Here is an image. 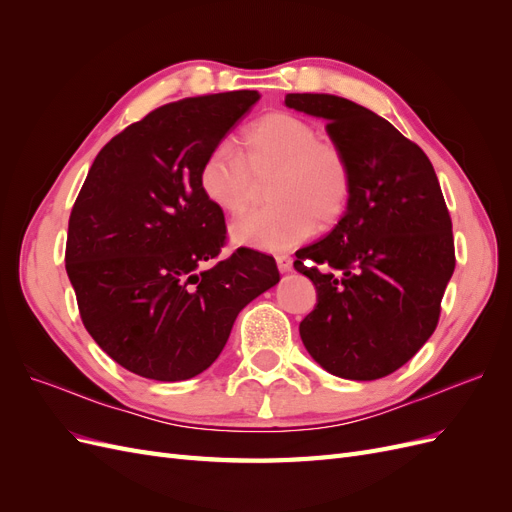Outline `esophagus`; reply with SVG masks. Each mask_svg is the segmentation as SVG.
Here are the masks:
<instances>
[{
	"mask_svg": "<svg viewBox=\"0 0 512 512\" xmlns=\"http://www.w3.org/2000/svg\"><path fill=\"white\" fill-rule=\"evenodd\" d=\"M275 262H277V269H280L282 273H288V271L292 269V258H290V256H286V254L277 256V258H275Z\"/></svg>",
	"mask_w": 512,
	"mask_h": 512,
	"instance_id": "esophagus-1",
	"label": "esophagus"
}]
</instances>
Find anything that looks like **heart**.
Returning <instances> with one entry per match:
<instances>
[{"label":"heart","instance_id":"heart-1","mask_svg":"<svg viewBox=\"0 0 512 512\" xmlns=\"http://www.w3.org/2000/svg\"><path fill=\"white\" fill-rule=\"evenodd\" d=\"M269 175L265 196L271 207L230 226L237 245L284 252L312 235L316 224L337 222L348 205L350 166L342 149L318 138L309 121L284 111L252 121L237 151L211 149L198 168V188L215 209L239 215L252 203L254 179Z\"/></svg>","mask_w":512,"mask_h":512}]
</instances>
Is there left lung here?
I'll return each mask as SVG.
<instances>
[{"label":"left lung","mask_w":512,"mask_h":512,"mask_svg":"<svg viewBox=\"0 0 512 512\" xmlns=\"http://www.w3.org/2000/svg\"><path fill=\"white\" fill-rule=\"evenodd\" d=\"M284 104L327 119L350 166L342 220L294 260L318 294L299 324L303 346L333 376L384 378L436 331L455 271L436 170L421 147L361 104L329 94H288Z\"/></svg>","instance_id":"obj_1"}]
</instances>
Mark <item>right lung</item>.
<instances>
[{"label": "right lung", "mask_w": 512, "mask_h": 512, "mask_svg": "<svg viewBox=\"0 0 512 512\" xmlns=\"http://www.w3.org/2000/svg\"><path fill=\"white\" fill-rule=\"evenodd\" d=\"M260 100L226 91L164 104L108 141L72 207L66 271L85 329L136 376L190 380L224 350L241 309L280 282L275 260L226 243L198 168Z\"/></svg>", "instance_id": "obj_1"}]
</instances>
